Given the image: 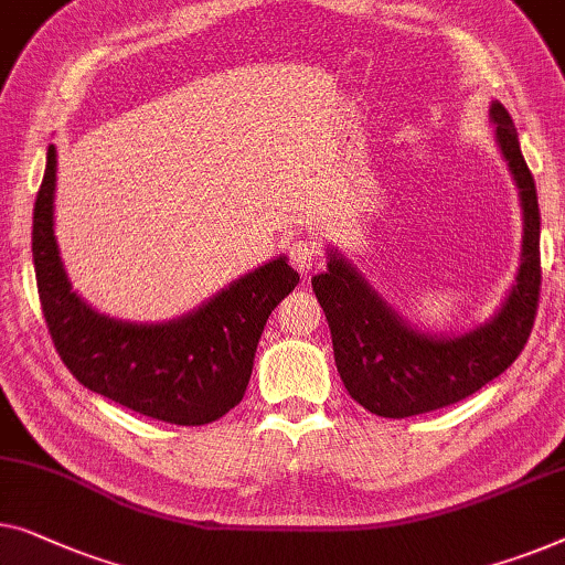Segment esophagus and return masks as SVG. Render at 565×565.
Here are the masks:
<instances>
[{"label":"esophagus","mask_w":565,"mask_h":565,"mask_svg":"<svg viewBox=\"0 0 565 565\" xmlns=\"http://www.w3.org/2000/svg\"><path fill=\"white\" fill-rule=\"evenodd\" d=\"M288 257L290 265L296 267L300 275H310L318 265V259H321V249H318L316 242H310L308 236H296V239L288 242Z\"/></svg>","instance_id":"34e87169"}]
</instances>
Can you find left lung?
<instances>
[{"instance_id": "8db88e82", "label": "left lung", "mask_w": 565, "mask_h": 565, "mask_svg": "<svg viewBox=\"0 0 565 565\" xmlns=\"http://www.w3.org/2000/svg\"><path fill=\"white\" fill-rule=\"evenodd\" d=\"M489 117L520 188L525 218L520 273L492 321L454 339L413 329L337 252H331L329 269L310 280L329 321L343 387L380 418H411L473 395L520 356L533 331L541 300V209L535 181L520 152L518 129L500 102L492 104Z\"/></svg>"}]
</instances>
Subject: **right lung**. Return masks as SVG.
<instances>
[{
    "instance_id": "obj_1",
    "label": "right lung",
    "mask_w": 565,
    "mask_h": 565,
    "mask_svg": "<svg viewBox=\"0 0 565 565\" xmlns=\"http://www.w3.org/2000/svg\"><path fill=\"white\" fill-rule=\"evenodd\" d=\"M55 145L32 211V263L55 351L84 387L147 418L214 423L242 403L259 337L277 302L296 290L285 257L257 267L193 313L170 323H125L71 290L53 234Z\"/></svg>"
}]
</instances>
